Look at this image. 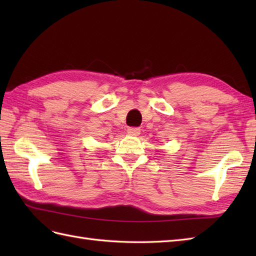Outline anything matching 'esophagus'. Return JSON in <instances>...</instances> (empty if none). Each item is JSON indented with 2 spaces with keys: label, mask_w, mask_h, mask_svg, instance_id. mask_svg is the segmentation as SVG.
Wrapping results in <instances>:
<instances>
[{
  "label": "esophagus",
  "mask_w": 256,
  "mask_h": 256,
  "mask_svg": "<svg viewBox=\"0 0 256 256\" xmlns=\"http://www.w3.org/2000/svg\"><path fill=\"white\" fill-rule=\"evenodd\" d=\"M128 133L130 135H133V136H138V135H140V130L138 128H128Z\"/></svg>",
  "instance_id": "34e87169"
}]
</instances>
